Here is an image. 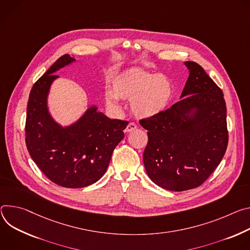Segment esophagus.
<instances>
[{
    "label": "esophagus",
    "instance_id": "obj_1",
    "mask_svg": "<svg viewBox=\"0 0 250 250\" xmlns=\"http://www.w3.org/2000/svg\"><path fill=\"white\" fill-rule=\"evenodd\" d=\"M137 128V125L134 123V122H130L128 125H127V127H126V129H125V132H132V131H134L135 129Z\"/></svg>",
    "mask_w": 250,
    "mask_h": 250
}]
</instances>
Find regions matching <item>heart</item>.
<instances>
[{
  "instance_id": "b5f03b06",
  "label": "heart",
  "mask_w": 250,
  "mask_h": 250,
  "mask_svg": "<svg viewBox=\"0 0 250 250\" xmlns=\"http://www.w3.org/2000/svg\"><path fill=\"white\" fill-rule=\"evenodd\" d=\"M173 97V85L164 74L139 67L127 68L112 79L111 91L104 95L107 107L120 108L119 99L130 100V108L138 118H152L166 110Z\"/></svg>"
}]
</instances>
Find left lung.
<instances>
[{
  "instance_id": "1",
  "label": "left lung",
  "mask_w": 250,
  "mask_h": 250,
  "mask_svg": "<svg viewBox=\"0 0 250 250\" xmlns=\"http://www.w3.org/2000/svg\"><path fill=\"white\" fill-rule=\"evenodd\" d=\"M185 65L189 74L181 100L140 120L148 130L146 172L159 187L176 191L200 187L223 160L229 143L223 91L200 64Z\"/></svg>"
}]
</instances>
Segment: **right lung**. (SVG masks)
Masks as SVG:
<instances>
[{
    "label": "right lung",
    "instance_id": "add662e5",
    "mask_svg": "<svg viewBox=\"0 0 250 250\" xmlns=\"http://www.w3.org/2000/svg\"><path fill=\"white\" fill-rule=\"evenodd\" d=\"M74 62L64 54L39 78L30 93L25 120V144L32 159L51 182L69 188L92 185L105 174L128 125L98 112L96 106L66 127L52 119L47 95L59 77L54 72Z\"/></svg>",
    "mask_w": 250,
    "mask_h": 250
}]
</instances>
